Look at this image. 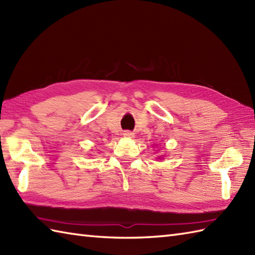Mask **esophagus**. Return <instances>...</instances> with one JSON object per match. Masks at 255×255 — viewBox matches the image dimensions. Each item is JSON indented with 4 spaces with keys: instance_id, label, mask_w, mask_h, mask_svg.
Listing matches in <instances>:
<instances>
[{
    "instance_id": "obj_1",
    "label": "esophagus",
    "mask_w": 255,
    "mask_h": 255,
    "mask_svg": "<svg viewBox=\"0 0 255 255\" xmlns=\"http://www.w3.org/2000/svg\"><path fill=\"white\" fill-rule=\"evenodd\" d=\"M124 136H125V137H132L133 133L130 132V131H125V132H124Z\"/></svg>"
}]
</instances>
